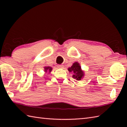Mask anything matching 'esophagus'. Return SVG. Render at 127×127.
<instances>
[{"mask_svg": "<svg viewBox=\"0 0 127 127\" xmlns=\"http://www.w3.org/2000/svg\"><path fill=\"white\" fill-rule=\"evenodd\" d=\"M57 66L59 68H64V65H58Z\"/></svg>", "mask_w": 127, "mask_h": 127, "instance_id": "1", "label": "esophagus"}]
</instances>
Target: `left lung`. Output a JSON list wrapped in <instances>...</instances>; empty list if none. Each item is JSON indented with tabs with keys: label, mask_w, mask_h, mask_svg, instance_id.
<instances>
[{
	"label": "left lung",
	"mask_w": 127,
	"mask_h": 127,
	"mask_svg": "<svg viewBox=\"0 0 127 127\" xmlns=\"http://www.w3.org/2000/svg\"><path fill=\"white\" fill-rule=\"evenodd\" d=\"M68 71L73 73L72 78L77 81H80L85 76L84 71L82 70L80 64L77 62L72 64V66L68 68Z\"/></svg>",
	"instance_id": "8db88e82"
}]
</instances>
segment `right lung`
I'll return each instance as SVG.
<instances>
[{"mask_svg":"<svg viewBox=\"0 0 127 127\" xmlns=\"http://www.w3.org/2000/svg\"><path fill=\"white\" fill-rule=\"evenodd\" d=\"M52 68H51V66H45L44 67V71L45 72H49V74L50 73V72L52 71Z\"/></svg>","mask_w":127,"mask_h":127,"instance_id":"obj_1","label":"right lung"}]
</instances>
